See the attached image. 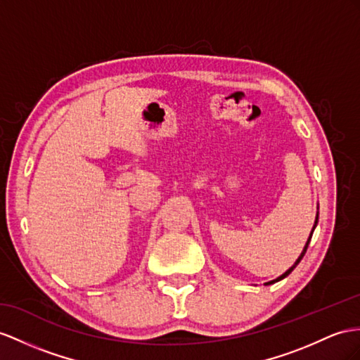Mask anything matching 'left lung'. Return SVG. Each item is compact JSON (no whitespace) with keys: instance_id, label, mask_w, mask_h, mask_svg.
<instances>
[{"instance_id":"left-lung-1","label":"left lung","mask_w":360,"mask_h":360,"mask_svg":"<svg viewBox=\"0 0 360 360\" xmlns=\"http://www.w3.org/2000/svg\"><path fill=\"white\" fill-rule=\"evenodd\" d=\"M316 225H318V214H316V220H315V225H313V228H311V233H310V237L307 238V243H306V246H304V250H302V252H301V255L298 257V259H297V262H295L293 263V266H292V268H289L288 271H285L283 275H280L278 276V278H275V280H272V281H269V283H266V285H268V284H274V283H276V281H280V280H283V278H285V276H288L295 268H297V266H298V263L302 260V257H304V254H306V251H307V248H309V243H310V238H311V234H313V231H315V228H316Z\"/></svg>"}]
</instances>
